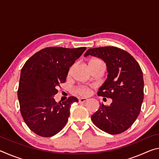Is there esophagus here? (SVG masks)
<instances>
[{"mask_svg": "<svg viewBox=\"0 0 159 159\" xmlns=\"http://www.w3.org/2000/svg\"><path fill=\"white\" fill-rule=\"evenodd\" d=\"M88 101V99L87 98H81L79 99V102H81V103H83V102H85Z\"/></svg>", "mask_w": 159, "mask_h": 159, "instance_id": "esophagus-1", "label": "esophagus"}]
</instances>
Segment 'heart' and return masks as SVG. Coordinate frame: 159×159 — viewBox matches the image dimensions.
<instances>
[{"instance_id": "obj_1", "label": "heart", "mask_w": 159, "mask_h": 159, "mask_svg": "<svg viewBox=\"0 0 159 159\" xmlns=\"http://www.w3.org/2000/svg\"><path fill=\"white\" fill-rule=\"evenodd\" d=\"M100 61V60H98V59H93V60H91L90 62H93V61ZM70 71H71V69H70ZM75 91L80 95L88 96L91 93V88L90 86H88V85H79V86H77V87L75 88Z\"/></svg>"}]
</instances>
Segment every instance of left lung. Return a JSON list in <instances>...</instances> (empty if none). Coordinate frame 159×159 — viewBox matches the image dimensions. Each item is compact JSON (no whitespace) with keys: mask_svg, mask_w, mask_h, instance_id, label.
I'll return each instance as SVG.
<instances>
[{"mask_svg":"<svg viewBox=\"0 0 159 159\" xmlns=\"http://www.w3.org/2000/svg\"><path fill=\"white\" fill-rule=\"evenodd\" d=\"M88 55L101 58L106 63L108 76L98 95L112 99L109 106L101 104L91 119L107 133H123L135 121L144 99L140 66L127 51L114 46L90 48L84 56Z\"/></svg>","mask_w":159,"mask_h":159,"instance_id":"8db88e82","label":"left lung"}]
</instances>
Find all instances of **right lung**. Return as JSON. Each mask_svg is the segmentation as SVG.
<instances>
[{"instance_id": "add662e5", "label": "right lung", "mask_w": 159, "mask_h": 159, "mask_svg": "<svg viewBox=\"0 0 159 159\" xmlns=\"http://www.w3.org/2000/svg\"><path fill=\"white\" fill-rule=\"evenodd\" d=\"M86 50L85 47H48L26 61L21 71L17 96L24 120L34 133L49 138L66 124L70 107L79 99L71 96L62 103L53 97L65 83L69 67Z\"/></svg>"}]
</instances>
